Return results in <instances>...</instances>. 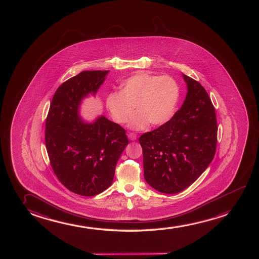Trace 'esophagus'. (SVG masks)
<instances>
[{
	"label": "esophagus",
	"instance_id": "esophagus-1",
	"mask_svg": "<svg viewBox=\"0 0 259 259\" xmlns=\"http://www.w3.org/2000/svg\"><path fill=\"white\" fill-rule=\"evenodd\" d=\"M127 138H128V139L132 140V141H134V140H136L137 138H138V136H137V134H135V133L131 132V133H128V134H127Z\"/></svg>",
	"mask_w": 259,
	"mask_h": 259
}]
</instances>
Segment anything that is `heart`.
I'll return each mask as SVG.
<instances>
[{"label": "heart", "instance_id": "obj_1", "mask_svg": "<svg viewBox=\"0 0 259 259\" xmlns=\"http://www.w3.org/2000/svg\"><path fill=\"white\" fill-rule=\"evenodd\" d=\"M180 97V86L175 78L139 72L121 84V91L110 92L106 105L117 123L127 122L136 109L130 127L141 130L151 123L160 125L170 119Z\"/></svg>", "mask_w": 259, "mask_h": 259}]
</instances>
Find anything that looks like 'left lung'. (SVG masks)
I'll list each match as a JSON object with an SVG mask.
<instances>
[{
    "label": "left lung",
    "mask_w": 259,
    "mask_h": 259,
    "mask_svg": "<svg viewBox=\"0 0 259 259\" xmlns=\"http://www.w3.org/2000/svg\"><path fill=\"white\" fill-rule=\"evenodd\" d=\"M183 77L188 91L181 108L166 123L139 138L146 182L168 194L196 181L215 156L218 142L211 99L199 81Z\"/></svg>",
    "instance_id": "left-lung-1"
}]
</instances>
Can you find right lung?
Returning <instances> with one entry per match:
<instances>
[{"mask_svg": "<svg viewBox=\"0 0 259 259\" xmlns=\"http://www.w3.org/2000/svg\"><path fill=\"white\" fill-rule=\"evenodd\" d=\"M109 71H83L55 92L45 124L51 168L62 185L82 196H94L113 183L117 161L128 144L126 131L100 116L87 123L78 113L80 100L95 95Z\"/></svg>", "mask_w": 259, "mask_h": 259, "instance_id": "obj_1", "label": "right lung"}]
</instances>
